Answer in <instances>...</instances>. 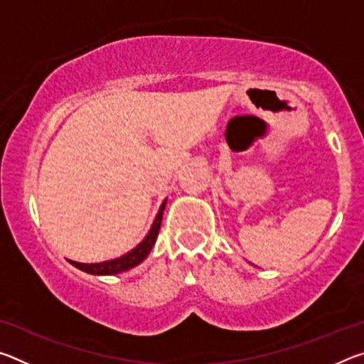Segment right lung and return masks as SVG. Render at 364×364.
Returning <instances> with one entry per match:
<instances>
[{"mask_svg": "<svg viewBox=\"0 0 364 364\" xmlns=\"http://www.w3.org/2000/svg\"><path fill=\"white\" fill-rule=\"evenodd\" d=\"M165 205H167V199L162 202L159 212L156 215V220L151 226L149 232L146 234V237L141 241L136 247L132 249L130 252H127L125 255L112 258V260H106V262H100V263H80V262H73L69 260L70 264L73 267L85 271L88 274H95V276H112V274H119L123 273V271H128L144 260V258L149 255L151 249L154 247V244L157 241V234L160 230V223H162V215L165 210Z\"/></svg>", "mask_w": 364, "mask_h": 364, "instance_id": "add662e5", "label": "right lung"}]
</instances>
